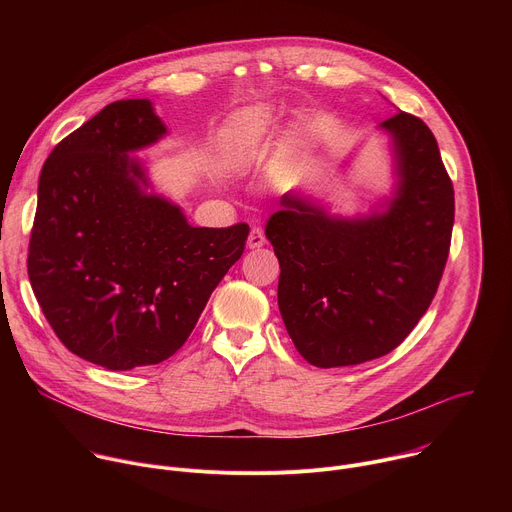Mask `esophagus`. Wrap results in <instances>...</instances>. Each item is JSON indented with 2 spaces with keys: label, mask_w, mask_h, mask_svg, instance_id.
I'll use <instances>...</instances> for the list:
<instances>
[{
  "label": "esophagus",
  "mask_w": 512,
  "mask_h": 512,
  "mask_svg": "<svg viewBox=\"0 0 512 512\" xmlns=\"http://www.w3.org/2000/svg\"><path fill=\"white\" fill-rule=\"evenodd\" d=\"M247 245H249V249H259V247L265 245V235H263V231H261L259 227H253V229H251Z\"/></svg>",
  "instance_id": "1"
}]
</instances>
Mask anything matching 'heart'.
<instances>
[{"mask_svg": "<svg viewBox=\"0 0 512 512\" xmlns=\"http://www.w3.org/2000/svg\"><path fill=\"white\" fill-rule=\"evenodd\" d=\"M273 129V113L267 105H255L245 111H241L221 145V158L227 170H239L243 168L251 156L257 152L263 139Z\"/></svg>", "mask_w": 512, "mask_h": 512, "instance_id": "1", "label": "heart"}]
</instances>
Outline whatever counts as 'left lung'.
Masks as SVG:
<instances>
[{"label": "left lung", "mask_w": 512, "mask_h": 512, "mask_svg": "<svg viewBox=\"0 0 512 512\" xmlns=\"http://www.w3.org/2000/svg\"><path fill=\"white\" fill-rule=\"evenodd\" d=\"M379 127L391 137L397 176L383 212L332 216L287 192L265 227L281 267L283 324L320 369L397 348L427 312L450 253L454 186L433 133L405 111Z\"/></svg>", "instance_id": "8db88e82"}]
</instances>
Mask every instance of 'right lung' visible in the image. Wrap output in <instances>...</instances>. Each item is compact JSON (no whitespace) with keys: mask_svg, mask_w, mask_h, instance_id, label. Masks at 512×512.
I'll return each instance as SVG.
<instances>
[{"mask_svg":"<svg viewBox=\"0 0 512 512\" xmlns=\"http://www.w3.org/2000/svg\"><path fill=\"white\" fill-rule=\"evenodd\" d=\"M166 135L148 99L115 101L44 162L28 249L34 296L72 352L109 371L150 367L188 340L239 261L249 225H188L129 156Z\"/></svg>","mask_w":512,"mask_h":512,"instance_id":"obj_1","label":"right lung"}]
</instances>
